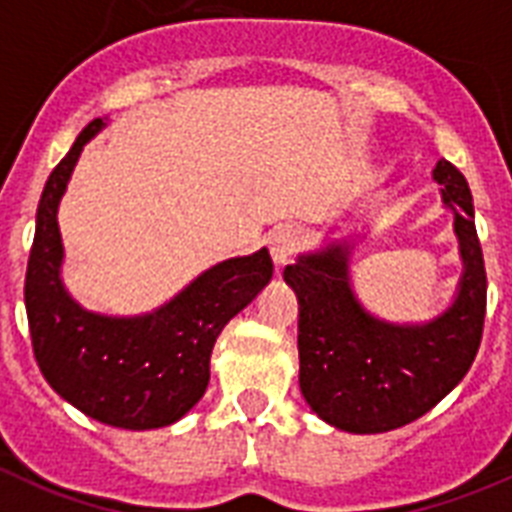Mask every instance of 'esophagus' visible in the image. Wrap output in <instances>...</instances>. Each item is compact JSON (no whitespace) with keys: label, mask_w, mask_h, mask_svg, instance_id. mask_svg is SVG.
Masks as SVG:
<instances>
[{"label":"esophagus","mask_w":512,"mask_h":512,"mask_svg":"<svg viewBox=\"0 0 512 512\" xmlns=\"http://www.w3.org/2000/svg\"><path fill=\"white\" fill-rule=\"evenodd\" d=\"M303 243V232L298 225H282L272 232L269 238V248H272L274 264H285Z\"/></svg>","instance_id":"1"}]
</instances>
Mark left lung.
<instances>
[{"mask_svg":"<svg viewBox=\"0 0 512 512\" xmlns=\"http://www.w3.org/2000/svg\"><path fill=\"white\" fill-rule=\"evenodd\" d=\"M434 180L455 214L463 277L453 306L432 322L392 324L371 316L350 287L348 243H329L285 266V282L298 295L303 398L342 432H392L429 413L466 377L481 345L487 272L474 198L447 159L437 162Z\"/></svg>","mask_w":512,"mask_h":512,"instance_id":"1","label":"left lung"}]
</instances>
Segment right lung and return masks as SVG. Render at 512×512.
<instances>
[{
    "label": "right lung",
    "instance_id": "add662e5",
    "mask_svg": "<svg viewBox=\"0 0 512 512\" xmlns=\"http://www.w3.org/2000/svg\"><path fill=\"white\" fill-rule=\"evenodd\" d=\"M107 122L96 117L49 175L38 201L25 272V311L33 356L52 390L101 424L159 429L204 398L219 332L269 285L266 248L206 269L183 293L143 316H104L80 308L62 285L65 259L57 209L80 151Z\"/></svg>",
    "mask_w": 512,
    "mask_h": 512
}]
</instances>
